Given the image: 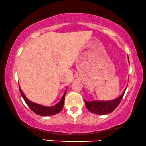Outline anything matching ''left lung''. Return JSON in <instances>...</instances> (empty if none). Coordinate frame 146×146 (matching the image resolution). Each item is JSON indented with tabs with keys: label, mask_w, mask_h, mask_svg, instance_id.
<instances>
[{
	"label": "left lung",
	"mask_w": 146,
	"mask_h": 146,
	"mask_svg": "<svg viewBox=\"0 0 146 146\" xmlns=\"http://www.w3.org/2000/svg\"><path fill=\"white\" fill-rule=\"evenodd\" d=\"M128 61H129V58H128ZM127 87L125 88L122 95L115 100L110 101L94 100L90 101V102H87L84 100L86 108L90 112L97 115H106L113 112L120 103Z\"/></svg>",
	"instance_id": "8db88e82"
}]
</instances>
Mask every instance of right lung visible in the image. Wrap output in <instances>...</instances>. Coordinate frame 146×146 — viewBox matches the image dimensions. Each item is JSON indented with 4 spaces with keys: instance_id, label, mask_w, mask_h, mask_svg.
I'll use <instances>...</instances> for the list:
<instances>
[{
    "instance_id": "obj_1",
    "label": "right lung",
    "mask_w": 146,
    "mask_h": 146,
    "mask_svg": "<svg viewBox=\"0 0 146 146\" xmlns=\"http://www.w3.org/2000/svg\"><path fill=\"white\" fill-rule=\"evenodd\" d=\"M19 90H20V92H21L22 97H23L24 101H25L26 103L27 104V105L29 106V108L31 109L32 111H33L36 115L43 116V117H47V116L56 115L61 111L64 106L65 95L66 94V92H67V91H66V92L64 93L62 97L61 100L58 103H57L56 104L54 105L53 106L48 107V106H44L42 105L38 104L33 102L29 100H28V98L26 97V96L24 95V94L23 92V91L21 90L20 86H19Z\"/></svg>"
}]
</instances>
